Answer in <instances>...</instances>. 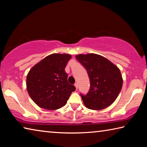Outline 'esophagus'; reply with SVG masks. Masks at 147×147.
<instances>
[{
	"label": "esophagus",
	"mask_w": 147,
	"mask_h": 147,
	"mask_svg": "<svg viewBox=\"0 0 147 147\" xmlns=\"http://www.w3.org/2000/svg\"><path fill=\"white\" fill-rule=\"evenodd\" d=\"M74 86L76 87V89H78V83H75V84H74Z\"/></svg>",
	"instance_id": "1"
}]
</instances>
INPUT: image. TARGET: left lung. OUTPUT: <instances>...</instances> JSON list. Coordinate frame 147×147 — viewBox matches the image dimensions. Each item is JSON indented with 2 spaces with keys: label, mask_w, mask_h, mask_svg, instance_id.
<instances>
[{
  "label": "left lung",
  "mask_w": 147,
  "mask_h": 147,
  "mask_svg": "<svg viewBox=\"0 0 147 147\" xmlns=\"http://www.w3.org/2000/svg\"><path fill=\"white\" fill-rule=\"evenodd\" d=\"M76 58L86 69L90 81L88 93H80L84 105L94 110H100L111 105L123 86L119 69L98 54H79Z\"/></svg>",
  "instance_id": "obj_1"
}]
</instances>
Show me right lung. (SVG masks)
Wrapping results in <instances>:
<instances>
[{"label": "right lung", "mask_w": 147, "mask_h": 147, "mask_svg": "<svg viewBox=\"0 0 147 147\" xmlns=\"http://www.w3.org/2000/svg\"><path fill=\"white\" fill-rule=\"evenodd\" d=\"M71 55L53 54L32 67L27 75L30 96L40 108L54 110L65 105L76 88L69 84L65 68Z\"/></svg>", "instance_id": "right-lung-1"}]
</instances>
